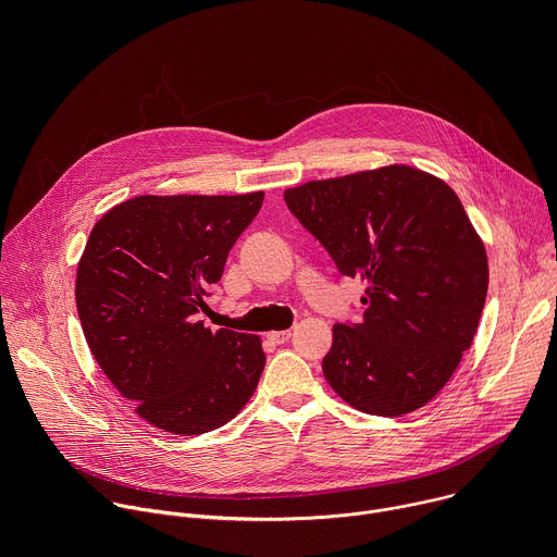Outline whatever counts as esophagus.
I'll list each match as a JSON object with an SVG mask.
<instances>
[{
    "label": "esophagus",
    "instance_id": "esophagus-1",
    "mask_svg": "<svg viewBox=\"0 0 557 557\" xmlns=\"http://www.w3.org/2000/svg\"><path fill=\"white\" fill-rule=\"evenodd\" d=\"M269 339L273 344H286L290 339V331H271L269 333Z\"/></svg>",
    "mask_w": 557,
    "mask_h": 557
}]
</instances>
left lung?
<instances>
[{"label": "left lung", "instance_id": "obj_1", "mask_svg": "<svg viewBox=\"0 0 557 557\" xmlns=\"http://www.w3.org/2000/svg\"><path fill=\"white\" fill-rule=\"evenodd\" d=\"M284 200L339 273L368 286L363 320L333 326L331 387L374 417L430 404L471 346L490 284L485 245L454 189L385 165L290 187Z\"/></svg>", "mask_w": 557, "mask_h": 557}]
</instances>
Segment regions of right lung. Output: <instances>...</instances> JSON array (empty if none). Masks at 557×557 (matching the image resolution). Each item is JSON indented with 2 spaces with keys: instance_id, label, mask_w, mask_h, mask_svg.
<instances>
[{
  "instance_id": "obj_1",
  "label": "right lung",
  "mask_w": 557,
  "mask_h": 557,
  "mask_svg": "<svg viewBox=\"0 0 557 557\" xmlns=\"http://www.w3.org/2000/svg\"><path fill=\"white\" fill-rule=\"evenodd\" d=\"M262 200L264 191L136 196L90 231L76 269L78 320L106 376L158 430H218L258 387L262 339L211 331L198 312Z\"/></svg>"
}]
</instances>
